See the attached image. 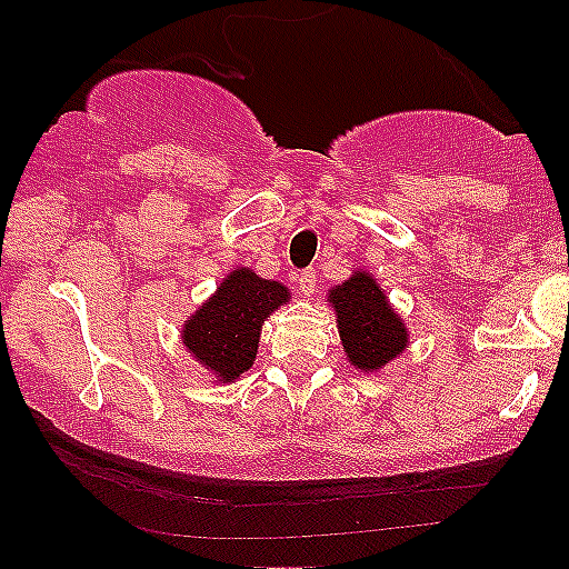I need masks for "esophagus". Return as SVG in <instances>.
Returning <instances> with one entry per match:
<instances>
[{
	"instance_id": "esophagus-1",
	"label": "esophagus",
	"mask_w": 569,
	"mask_h": 569,
	"mask_svg": "<svg viewBox=\"0 0 569 569\" xmlns=\"http://www.w3.org/2000/svg\"><path fill=\"white\" fill-rule=\"evenodd\" d=\"M297 280H299V291L307 293V297H310V293L316 291V270H312V267H310V270L299 272Z\"/></svg>"
}]
</instances>
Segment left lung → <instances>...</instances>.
<instances>
[{"instance_id": "1", "label": "left lung", "mask_w": 569, "mask_h": 569, "mask_svg": "<svg viewBox=\"0 0 569 569\" xmlns=\"http://www.w3.org/2000/svg\"><path fill=\"white\" fill-rule=\"evenodd\" d=\"M329 305L337 312L345 356L356 369L369 375L407 350V326L369 272L358 270L342 286H335Z\"/></svg>"}]
</instances>
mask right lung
Returning <instances> with one entry per match:
<instances>
[{"mask_svg":"<svg viewBox=\"0 0 569 569\" xmlns=\"http://www.w3.org/2000/svg\"><path fill=\"white\" fill-rule=\"evenodd\" d=\"M289 299L283 283L238 267L227 272L217 293L189 316L181 329V342L198 363L217 377V382L238 380L253 367L262 323Z\"/></svg>","mask_w":569,"mask_h":569,"instance_id":"add662e5","label":"right lung"}]
</instances>
